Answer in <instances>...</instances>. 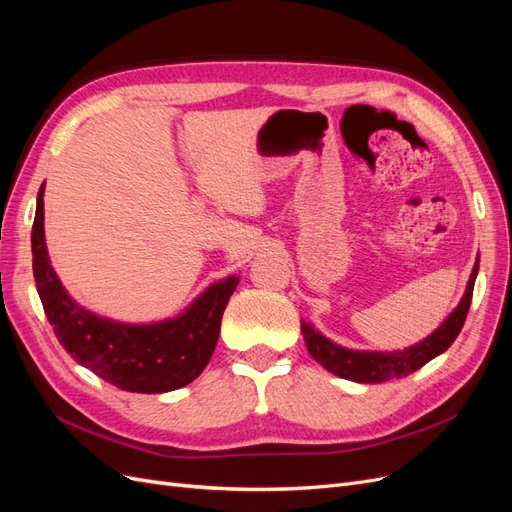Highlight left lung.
<instances>
[{
	"instance_id": "8db88e82",
	"label": "left lung",
	"mask_w": 512,
	"mask_h": 512,
	"mask_svg": "<svg viewBox=\"0 0 512 512\" xmlns=\"http://www.w3.org/2000/svg\"><path fill=\"white\" fill-rule=\"evenodd\" d=\"M476 275H478V258L474 262L466 292H463L459 305L446 316V320L436 331L429 333L425 339H421V342L410 348L386 350V352L352 350V348L335 344L329 337H324L312 322L301 320L305 346L309 354L314 356V361H318L324 369L331 371V374L339 378L361 382V384H380L386 380L406 378L412 374V371L421 369L425 363L436 359V356H440L455 342V337L459 335L463 322H466V316H468Z\"/></svg>"
}]
</instances>
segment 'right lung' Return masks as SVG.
<instances>
[{
  "label": "right lung",
  "mask_w": 512,
  "mask_h": 512,
  "mask_svg": "<svg viewBox=\"0 0 512 512\" xmlns=\"http://www.w3.org/2000/svg\"><path fill=\"white\" fill-rule=\"evenodd\" d=\"M34 277L44 314L76 363L130 393H168L194 382L218 344L222 314L239 277L228 275L173 318L121 322L74 301L51 267L44 239V183L32 230Z\"/></svg>",
  "instance_id": "right-lung-1"
}]
</instances>
